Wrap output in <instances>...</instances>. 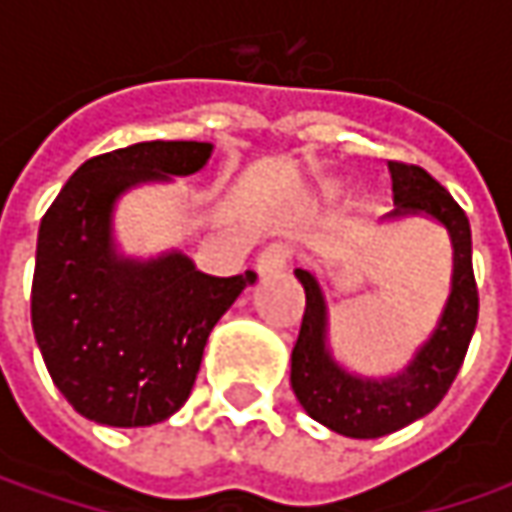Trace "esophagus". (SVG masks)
<instances>
[{
  "instance_id": "obj_1",
  "label": "esophagus",
  "mask_w": 512,
  "mask_h": 512,
  "mask_svg": "<svg viewBox=\"0 0 512 512\" xmlns=\"http://www.w3.org/2000/svg\"><path fill=\"white\" fill-rule=\"evenodd\" d=\"M290 262V247L287 245H270L259 253L256 259V270L259 276H270V273H282Z\"/></svg>"
}]
</instances>
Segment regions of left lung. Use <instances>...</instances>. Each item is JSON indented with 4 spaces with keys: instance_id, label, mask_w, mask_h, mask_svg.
<instances>
[{
    "instance_id": "left-lung-1",
    "label": "left lung",
    "mask_w": 512,
    "mask_h": 512,
    "mask_svg": "<svg viewBox=\"0 0 512 512\" xmlns=\"http://www.w3.org/2000/svg\"><path fill=\"white\" fill-rule=\"evenodd\" d=\"M393 179V216L424 213L442 222L453 242L450 299L433 336L402 373L362 379L347 373L327 347V302L310 270L296 267L305 287L302 330L290 356V387L310 419L350 439H379L427 416L456 379L479 319V287L473 276L470 222L456 199L419 165L387 162Z\"/></svg>"
}]
</instances>
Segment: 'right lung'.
<instances>
[{"mask_svg":"<svg viewBox=\"0 0 512 512\" xmlns=\"http://www.w3.org/2000/svg\"><path fill=\"white\" fill-rule=\"evenodd\" d=\"M207 142H139L88 159L39 225L30 322L53 384L108 427L165 422L187 402L207 336L256 273L207 276L185 253H116L110 216L139 182L205 168Z\"/></svg>","mask_w":512,"mask_h":512,"instance_id":"1","label":"right lung"}]
</instances>
